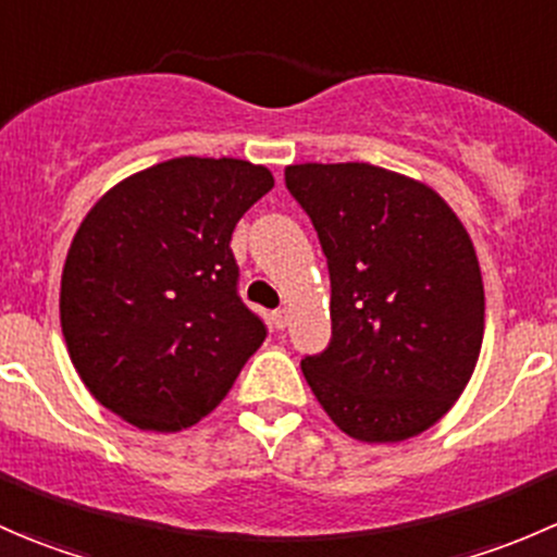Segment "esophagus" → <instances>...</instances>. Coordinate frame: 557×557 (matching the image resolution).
Instances as JSON below:
<instances>
[{"mask_svg":"<svg viewBox=\"0 0 557 557\" xmlns=\"http://www.w3.org/2000/svg\"><path fill=\"white\" fill-rule=\"evenodd\" d=\"M272 323H274V329L283 331L285 325H288V310H274L272 312Z\"/></svg>","mask_w":557,"mask_h":557,"instance_id":"1","label":"esophagus"}]
</instances>
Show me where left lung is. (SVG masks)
<instances>
[{
	"label": "left lung",
	"instance_id": "1",
	"mask_svg": "<svg viewBox=\"0 0 557 557\" xmlns=\"http://www.w3.org/2000/svg\"><path fill=\"white\" fill-rule=\"evenodd\" d=\"M331 277V342L301 372L361 442L434 425L469 383L485 331L480 263L429 185L372 164L285 166Z\"/></svg>",
	"mask_w": 557,
	"mask_h": 557
}]
</instances>
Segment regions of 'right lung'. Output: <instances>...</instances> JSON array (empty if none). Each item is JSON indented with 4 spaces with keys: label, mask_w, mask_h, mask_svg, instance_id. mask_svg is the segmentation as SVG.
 Segmentation results:
<instances>
[{
    "label": "right lung",
    "mask_w": 557,
    "mask_h": 557,
    "mask_svg": "<svg viewBox=\"0 0 557 557\" xmlns=\"http://www.w3.org/2000/svg\"><path fill=\"white\" fill-rule=\"evenodd\" d=\"M272 185L250 161L183 156L94 205L66 252L61 331L99 404L148 431H180L221 404L267 339L228 243Z\"/></svg>",
    "instance_id": "1"
}]
</instances>
